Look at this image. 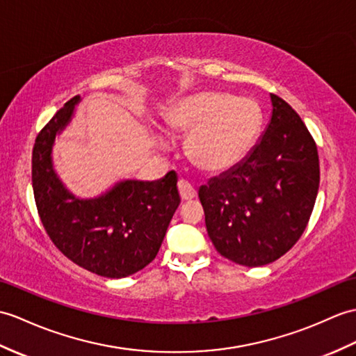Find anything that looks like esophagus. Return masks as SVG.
Here are the masks:
<instances>
[{"label": "esophagus", "instance_id": "obj_1", "mask_svg": "<svg viewBox=\"0 0 356 356\" xmlns=\"http://www.w3.org/2000/svg\"><path fill=\"white\" fill-rule=\"evenodd\" d=\"M177 188H179V193H180L181 200L188 202V200H193V198L195 197V189H194V186L191 184H189V181L180 179L177 181Z\"/></svg>", "mask_w": 356, "mask_h": 356}]
</instances>
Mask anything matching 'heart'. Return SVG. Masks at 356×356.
<instances>
[{
	"mask_svg": "<svg viewBox=\"0 0 356 356\" xmlns=\"http://www.w3.org/2000/svg\"><path fill=\"white\" fill-rule=\"evenodd\" d=\"M262 124V107L254 98L222 90L180 98L165 115L170 134L188 135V159L208 175H222L241 163L258 140ZM153 138L158 148L168 150L170 139L163 131Z\"/></svg>",
	"mask_w": 356,
	"mask_h": 356,
	"instance_id": "1",
	"label": "heart"
}]
</instances>
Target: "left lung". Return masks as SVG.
I'll return each mask as SVG.
<instances>
[{"mask_svg": "<svg viewBox=\"0 0 356 356\" xmlns=\"http://www.w3.org/2000/svg\"><path fill=\"white\" fill-rule=\"evenodd\" d=\"M271 118L247 158L198 189L220 254L245 267L279 259L297 243L316 203L320 168L312 136L293 107L270 94Z\"/></svg>", "mask_w": 356, "mask_h": 356, "instance_id": "obj_1", "label": "left lung"}]
</instances>
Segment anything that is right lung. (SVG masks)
Instances as JSON below:
<instances>
[{"instance_id": "obj_1", "label": "right lung", "mask_w": 356, "mask_h": 356, "mask_svg": "<svg viewBox=\"0 0 356 356\" xmlns=\"http://www.w3.org/2000/svg\"><path fill=\"white\" fill-rule=\"evenodd\" d=\"M81 97L66 103L38 135L31 158L33 193L40 220L66 258L98 276L121 279L158 254L180 203L177 175L143 181L122 179L92 198L71 193L57 175L56 138L70 126Z\"/></svg>"}]
</instances>
